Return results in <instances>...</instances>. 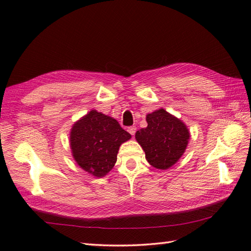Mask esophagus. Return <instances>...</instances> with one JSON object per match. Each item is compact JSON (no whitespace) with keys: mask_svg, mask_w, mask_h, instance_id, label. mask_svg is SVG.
Segmentation results:
<instances>
[{"mask_svg":"<svg viewBox=\"0 0 251 251\" xmlns=\"http://www.w3.org/2000/svg\"><path fill=\"white\" fill-rule=\"evenodd\" d=\"M136 130H137V128L135 126H131V127H128V132L129 134L131 135V136H134L135 134H136Z\"/></svg>","mask_w":251,"mask_h":251,"instance_id":"esophagus-1","label":"esophagus"}]
</instances>
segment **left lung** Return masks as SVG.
I'll list each match as a JSON object with an SVG mask.
<instances>
[{"label":"left lung","instance_id":"left-lung-1","mask_svg":"<svg viewBox=\"0 0 251 251\" xmlns=\"http://www.w3.org/2000/svg\"><path fill=\"white\" fill-rule=\"evenodd\" d=\"M146 120L148 126L136 132V140L145 151L149 164L166 170L183 155L190 131L182 121L162 108L149 113Z\"/></svg>","mask_w":251,"mask_h":251}]
</instances>
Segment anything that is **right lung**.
<instances>
[{
  "instance_id": "1",
  "label": "right lung",
  "mask_w": 251,
  "mask_h": 251,
  "mask_svg": "<svg viewBox=\"0 0 251 251\" xmlns=\"http://www.w3.org/2000/svg\"><path fill=\"white\" fill-rule=\"evenodd\" d=\"M130 138L113 117L92 110L72 126V156L85 172L102 178L114 167L122 143Z\"/></svg>"
}]
</instances>
